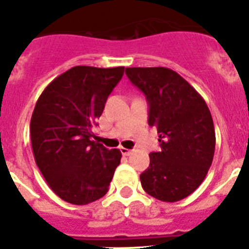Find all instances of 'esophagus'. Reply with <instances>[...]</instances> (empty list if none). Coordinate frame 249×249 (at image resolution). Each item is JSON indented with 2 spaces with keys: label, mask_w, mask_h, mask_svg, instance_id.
I'll use <instances>...</instances> for the list:
<instances>
[{
  "label": "esophagus",
  "mask_w": 249,
  "mask_h": 249,
  "mask_svg": "<svg viewBox=\"0 0 249 249\" xmlns=\"http://www.w3.org/2000/svg\"><path fill=\"white\" fill-rule=\"evenodd\" d=\"M120 152L123 156H129V154H131V152H133V150L126 149V148H124V147H120Z\"/></svg>",
  "instance_id": "1"
}]
</instances>
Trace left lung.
Masks as SVG:
<instances>
[{
  "label": "left lung",
  "instance_id": "obj_1",
  "mask_svg": "<svg viewBox=\"0 0 249 249\" xmlns=\"http://www.w3.org/2000/svg\"><path fill=\"white\" fill-rule=\"evenodd\" d=\"M125 73L145 95L148 124L160 134V152L141 175L142 187L160 201L175 202L195 191L205 178L215 152L212 114L178 73L164 67H133Z\"/></svg>",
  "mask_w": 249,
  "mask_h": 249
}]
</instances>
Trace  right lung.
Wrapping results in <instances>:
<instances>
[{"instance_id":"right-lung-1","label":"right lung","mask_w":249,"mask_h":249,"mask_svg":"<svg viewBox=\"0 0 249 249\" xmlns=\"http://www.w3.org/2000/svg\"><path fill=\"white\" fill-rule=\"evenodd\" d=\"M124 67H73L37 99L30 121L33 153L49 187L64 201L87 205L108 191L121 152L95 141L92 128Z\"/></svg>"}]
</instances>
